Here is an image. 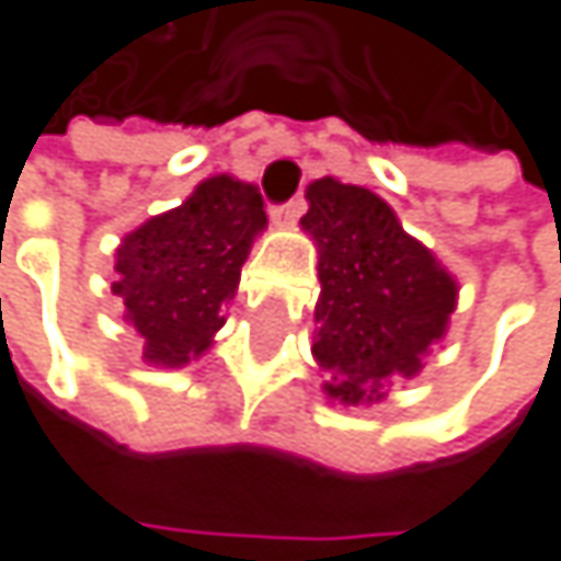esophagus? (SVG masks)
<instances>
[{"label":"esophagus","instance_id":"obj_1","mask_svg":"<svg viewBox=\"0 0 561 561\" xmlns=\"http://www.w3.org/2000/svg\"><path fill=\"white\" fill-rule=\"evenodd\" d=\"M305 197H291V201H285V204H279L276 210H273V217L279 220V224H295L301 214H305Z\"/></svg>","mask_w":561,"mask_h":561}]
</instances>
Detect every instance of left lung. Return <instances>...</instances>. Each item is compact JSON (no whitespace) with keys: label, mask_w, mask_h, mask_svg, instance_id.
Returning a JSON list of instances; mask_svg holds the SVG:
<instances>
[{"label":"left lung","mask_w":561,"mask_h":561,"mask_svg":"<svg viewBox=\"0 0 561 561\" xmlns=\"http://www.w3.org/2000/svg\"><path fill=\"white\" fill-rule=\"evenodd\" d=\"M305 197L321 282L311 354L331 377L324 392L344 405L380 402L445 337L458 282L374 191L318 178Z\"/></svg>","instance_id":"left-lung-1"}]
</instances>
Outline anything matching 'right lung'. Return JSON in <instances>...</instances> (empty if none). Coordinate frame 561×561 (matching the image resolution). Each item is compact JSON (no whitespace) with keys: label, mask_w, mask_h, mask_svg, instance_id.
Masks as SVG:
<instances>
[{"label":"right lung","mask_w":561,"mask_h":561,"mask_svg":"<svg viewBox=\"0 0 561 561\" xmlns=\"http://www.w3.org/2000/svg\"><path fill=\"white\" fill-rule=\"evenodd\" d=\"M263 227L256 184L214 174L181 207L123 237L113 295L123 298V318L146 344V364L184 367L214 344Z\"/></svg>","instance_id":"1"}]
</instances>
